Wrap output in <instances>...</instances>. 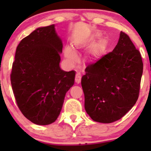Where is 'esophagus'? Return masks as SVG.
Listing matches in <instances>:
<instances>
[{"label": "esophagus", "mask_w": 151, "mask_h": 151, "mask_svg": "<svg viewBox=\"0 0 151 151\" xmlns=\"http://www.w3.org/2000/svg\"><path fill=\"white\" fill-rule=\"evenodd\" d=\"M81 79V74H80V73H78V72H77V73L76 74V75H75V81H76V83H77V84H79V83H80Z\"/></svg>", "instance_id": "obj_1"}]
</instances>
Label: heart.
I'll use <instances>...</instances> for the list:
<instances>
[{
	"instance_id": "heart-1",
	"label": "heart",
	"mask_w": 151,
	"mask_h": 151,
	"mask_svg": "<svg viewBox=\"0 0 151 151\" xmlns=\"http://www.w3.org/2000/svg\"><path fill=\"white\" fill-rule=\"evenodd\" d=\"M65 56L67 61L70 64H74L77 60V55H76V53L73 51V50L70 47H65Z\"/></svg>"
}]
</instances>
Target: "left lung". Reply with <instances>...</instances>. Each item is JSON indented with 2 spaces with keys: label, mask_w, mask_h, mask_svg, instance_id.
I'll use <instances>...</instances> for the list:
<instances>
[{
  "label": "left lung",
  "mask_w": 151,
  "mask_h": 151,
  "mask_svg": "<svg viewBox=\"0 0 151 151\" xmlns=\"http://www.w3.org/2000/svg\"><path fill=\"white\" fill-rule=\"evenodd\" d=\"M141 55L121 31L113 51L86 67L81 78L86 113L109 124L126 115L138 99L143 74Z\"/></svg>",
  "instance_id": "obj_1"
}]
</instances>
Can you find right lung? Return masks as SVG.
<instances>
[{"instance_id": "obj_1", "label": "right lung", "mask_w": 151, "mask_h": 151, "mask_svg": "<svg viewBox=\"0 0 151 151\" xmlns=\"http://www.w3.org/2000/svg\"><path fill=\"white\" fill-rule=\"evenodd\" d=\"M62 47L55 25L36 29L17 47L10 74L12 89L20 111L37 125L56 121L66 93L74 84V71L60 67Z\"/></svg>"}]
</instances>
